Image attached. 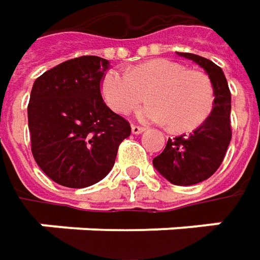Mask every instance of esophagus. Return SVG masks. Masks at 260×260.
I'll return each mask as SVG.
<instances>
[{
  "instance_id": "esophagus-1",
  "label": "esophagus",
  "mask_w": 260,
  "mask_h": 260,
  "mask_svg": "<svg viewBox=\"0 0 260 260\" xmlns=\"http://www.w3.org/2000/svg\"><path fill=\"white\" fill-rule=\"evenodd\" d=\"M143 132H145V128H143L142 125H132V133H133V135H140V133H143Z\"/></svg>"
}]
</instances>
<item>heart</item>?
<instances>
[{
	"mask_svg": "<svg viewBox=\"0 0 260 260\" xmlns=\"http://www.w3.org/2000/svg\"><path fill=\"white\" fill-rule=\"evenodd\" d=\"M145 92L150 101L140 108L139 117L168 123L175 132H189L203 124L214 103L213 85L204 72L185 69L169 59L143 62L128 72L113 69L101 81L105 103L120 114L135 108Z\"/></svg>",
	"mask_w": 260,
	"mask_h": 260,
	"instance_id": "1",
	"label": "heart"
}]
</instances>
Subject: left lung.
Listing matches in <instances>:
<instances>
[{"mask_svg":"<svg viewBox=\"0 0 260 260\" xmlns=\"http://www.w3.org/2000/svg\"><path fill=\"white\" fill-rule=\"evenodd\" d=\"M198 63L213 84V111L192 133L169 139L153 159L157 172L175 185H194L208 179L220 168L232 140V94L220 66L192 53H178Z\"/></svg>","mask_w":260,"mask_h":260,"instance_id":"left-lung-1","label":"left lung"}]
</instances>
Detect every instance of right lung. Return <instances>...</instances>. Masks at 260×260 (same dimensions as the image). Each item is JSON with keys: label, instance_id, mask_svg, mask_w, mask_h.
Here are the masks:
<instances>
[{"label": "right lung", "instance_id": "1", "mask_svg": "<svg viewBox=\"0 0 260 260\" xmlns=\"http://www.w3.org/2000/svg\"><path fill=\"white\" fill-rule=\"evenodd\" d=\"M108 60L81 56L35 81L27 107L33 157L56 184L85 188L114 166L130 123L111 111L101 95Z\"/></svg>", "mask_w": 260, "mask_h": 260}]
</instances>
